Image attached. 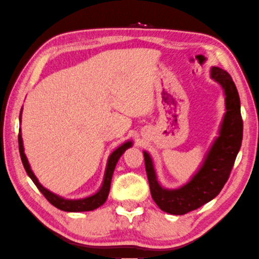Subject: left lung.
<instances>
[{"label":"left lung","instance_id":"obj_1","mask_svg":"<svg viewBox=\"0 0 259 259\" xmlns=\"http://www.w3.org/2000/svg\"><path fill=\"white\" fill-rule=\"evenodd\" d=\"M211 78L223 87L226 112L219 137L214 140L196 175L180 188L165 189L157 181L150 155L143 152L151 197L159 209L167 213L185 214L213 200L230 178L242 143L243 121L235 83L226 71L217 66L211 69Z\"/></svg>","mask_w":259,"mask_h":259}]
</instances>
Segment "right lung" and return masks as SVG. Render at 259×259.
I'll list each match as a JSON object with an SVG mask.
<instances>
[{
  "label": "right lung",
  "instance_id": "right-lung-1",
  "mask_svg": "<svg viewBox=\"0 0 259 259\" xmlns=\"http://www.w3.org/2000/svg\"><path fill=\"white\" fill-rule=\"evenodd\" d=\"M18 145H19L20 158H22L25 171H26L28 177L31 178L34 184H35L37 189H39L40 192L44 194V196L47 198V200L52 203L54 206H56L57 209L66 211V212H82V211L95 210V209H97V207L103 204L105 201H107L108 195L110 192V185H111V179H112L114 167H116L118 159H119L120 156L124 154V151L126 149H128L130 147H132V141L125 142L124 145L118 147L117 149L114 150L111 155H110L108 163H107V169H105L103 184H102V187L100 188L99 192L94 195H92V196H90V197L80 198V200H65V198H63L61 196H58V195L52 193L50 190L45 188L44 186L40 184L39 180L36 179V177L34 176V173L32 172L31 166H29L28 160L26 158V155H25V152H24L23 139H22V134H20V130H19V134H18Z\"/></svg>",
  "mask_w": 259,
  "mask_h": 259
}]
</instances>
